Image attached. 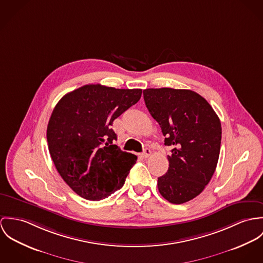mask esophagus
I'll use <instances>...</instances> for the list:
<instances>
[{
	"label": "esophagus",
	"mask_w": 263,
	"mask_h": 263,
	"mask_svg": "<svg viewBox=\"0 0 263 263\" xmlns=\"http://www.w3.org/2000/svg\"><path fill=\"white\" fill-rule=\"evenodd\" d=\"M150 155H151V150H150L149 148H145L144 151H143V153H142V156H143L144 158H148Z\"/></svg>",
	"instance_id": "esophagus-1"
}]
</instances>
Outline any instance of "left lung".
Here are the masks:
<instances>
[{"label": "left lung", "instance_id": "1", "mask_svg": "<svg viewBox=\"0 0 263 263\" xmlns=\"http://www.w3.org/2000/svg\"><path fill=\"white\" fill-rule=\"evenodd\" d=\"M146 107L173 146L167 173L157 180L160 195L172 204L199 196L211 180L219 159L220 119L202 96L191 89L146 88Z\"/></svg>", "mask_w": 263, "mask_h": 263}]
</instances>
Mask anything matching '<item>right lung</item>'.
<instances>
[{"label": "right lung", "instance_id": "1", "mask_svg": "<svg viewBox=\"0 0 263 263\" xmlns=\"http://www.w3.org/2000/svg\"><path fill=\"white\" fill-rule=\"evenodd\" d=\"M142 89L86 85L63 96L47 126L52 161L79 196L103 200L120 190L137 156L113 144L115 119L135 105Z\"/></svg>", "mask_w": 263, "mask_h": 263}]
</instances>
